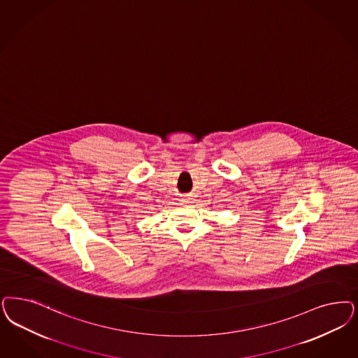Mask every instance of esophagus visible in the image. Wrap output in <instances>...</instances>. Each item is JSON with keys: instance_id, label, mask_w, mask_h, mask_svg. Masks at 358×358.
<instances>
[{"instance_id": "obj_1", "label": "esophagus", "mask_w": 358, "mask_h": 358, "mask_svg": "<svg viewBox=\"0 0 358 358\" xmlns=\"http://www.w3.org/2000/svg\"><path fill=\"white\" fill-rule=\"evenodd\" d=\"M186 202H187V201H186Z\"/></svg>"}]
</instances>
